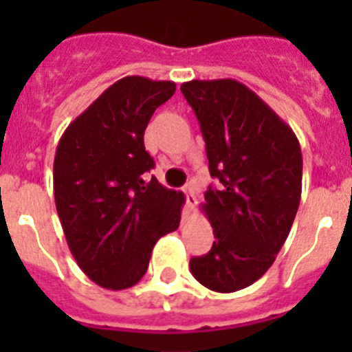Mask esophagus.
<instances>
[{"label":"esophagus","mask_w":352,"mask_h":352,"mask_svg":"<svg viewBox=\"0 0 352 352\" xmlns=\"http://www.w3.org/2000/svg\"><path fill=\"white\" fill-rule=\"evenodd\" d=\"M183 192L186 194V208H188V211H194L195 204H197V195H195L194 185H192V183H186V185L183 186Z\"/></svg>","instance_id":"obj_1"}]
</instances>
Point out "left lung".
I'll return each instance as SVG.
<instances>
[{
    "mask_svg": "<svg viewBox=\"0 0 352 352\" xmlns=\"http://www.w3.org/2000/svg\"><path fill=\"white\" fill-rule=\"evenodd\" d=\"M182 93L201 123L210 174L220 182L201 204L213 247L190 259V272L211 291L234 292L259 280L287 239L301 199L300 141L238 80H188Z\"/></svg>",
    "mask_w": 352,
    "mask_h": 352,
    "instance_id": "left-lung-1",
    "label": "left lung"
}]
</instances>
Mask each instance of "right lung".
<instances>
[{
  "label": "right lung",
  "mask_w": 352,
  "mask_h": 352,
  "mask_svg": "<svg viewBox=\"0 0 352 352\" xmlns=\"http://www.w3.org/2000/svg\"><path fill=\"white\" fill-rule=\"evenodd\" d=\"M174 91L173 80L123 77L72 121L56 148L54 201L68 248L111 291L138 284L155 243L182 220L185 195L146 179L155 162L144 130Z\"/></svg>",
  "instance_id": "add662e5"
}]
</instances>
